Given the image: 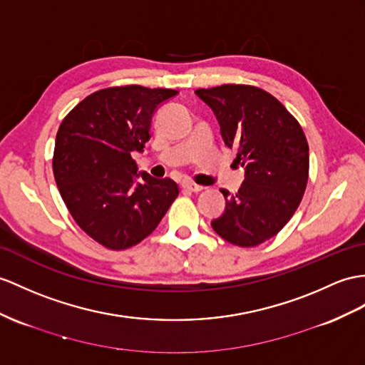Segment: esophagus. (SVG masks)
<instances>
[{
	"mask_svg": "<svg viewBox=\"0 0 365 365\" xmlns=\"http://www.w3.org/2000/svg\"><path fill=\"white\" fill-rule=\"evenodd\" d=\"M181 187H182L184 190H189V192H200V190H202V185L195 184L193 181H184V182L181 184Z\"/></svg>",
	"mask_w": 365,
	"mask_h": 365,
	"instance_id": "34e87169",
	"label": "esophagus"
}]
</instances>
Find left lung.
<instances>
[{
	"label": "left lung",
	"instance_id": "left-lung-1",
	"mask_svg": "<svg viewBox=\"0 0 365 365\" xmlns=\"http://www.w3.org/2000/svg\"><path fill=\"white\" fill-rule=\"evenodd\" d=\"M215 113L221 136L245 182L226 189V210L212 221L215 232L240 247H254L277 235L304 197L309 153L300 123L275 97L252 85L227 83L195 91Z\"/></svg>",
	"mask_w": 365,
	"mask_h": 365
}]
</instances>
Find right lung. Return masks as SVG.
<instances>
[{
    "instance_id": "add662e5",
    "label": "right lung",
    "mask_w": 365,
    "mask_h": 365,
    "mask_svg": "<svg viewBox=\"0 0 365 365\" xmlns=\"http://www.w3.org/2000/svg\"><path fill=\"white\" fill-rule=\"evenodd\" d=\"M176 90L111 86L90 94L61 120L52 170L78 227L111 251L140 243L180 195L170 178L138 173L133 152L150 139L153 113ZM138 175L143 178L134 184Z\"/></svg>"
}]
</instances>
